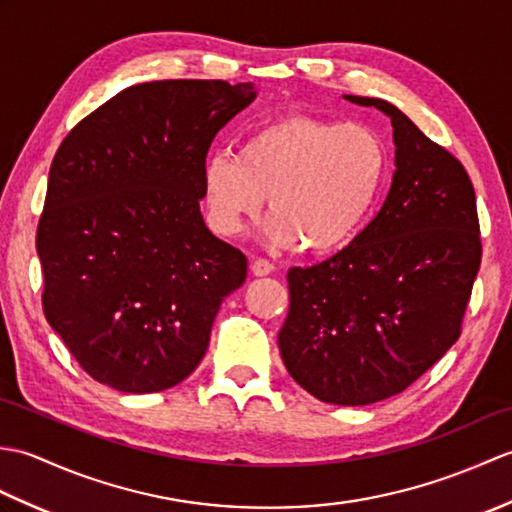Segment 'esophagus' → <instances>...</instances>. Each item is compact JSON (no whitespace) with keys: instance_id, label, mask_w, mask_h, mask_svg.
<instances>
[{"instance_id":"34e87169","label":"esophagus","mask_w":512,"mask_h":512,"mask_svg":"<svg viewBox=\"0 0 512 512\" xmlns=\"http://www.w3.org/2000/svg\"><path fill=\"white\" fill-rule=\"evenodd\" d=\"M250 270H253L255 277H266L275 270V266L268 262V259H255L253 264H250Z\"/></svg>"}]
</instances>
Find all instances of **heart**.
I'll use <instances>...</instances> for the list:
<instances>
[{"label":"heart","instance_id":"heart-1","mask_svg":"<svg viewBox=\"0 0 512 512\" xmlns=\"http://www.w3.org/2000/svg\"><path fill=\"white\" fill-rule=\"evenodd\" d=\"M387 176V149L365 125L314 116H281L255 129L235 156L202 167L211 226L239 235L264 209L277 246L312 255L341 250L361 233Z\"/></svg>","mask_w":512,"mask_h":512}]
</instances>
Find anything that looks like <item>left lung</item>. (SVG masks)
Returning a JSON list of instances; mask_svg holds the SVG:
<instances>
[{"label":"left lung","mask_w":512,"mask_h":512,"mask_svg":"<svg viewBox=\"0 0 512 512\" xmlns=\"http://www.w3.org/2000/svg\"><path fill=\"white\" fill-rule=\"evenodd\" d=\"M343 99L391 118L394 180L374 220L343 250L288 270L290 310L277 341L308 394L361 407L405 391L458 341L482 242L462 162L396 105Z\"/></svg>","instance_id":"obj_1"}]
</instances>
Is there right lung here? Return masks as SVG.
Here are the masks:
<instances>
[{
  "instance_id": "add662e5",
  "label": "right lung",
  "mask_w": 512,
  "mask_h": 512,
  "mask_svg": "<svg viewBox=\"0 0 512 512\" xmlns=\"http://www.w3.org/2000/svg\"><path fill=\"white\" fill-rule=\"evenodd\" d=\"M255 96L253 83H140L61 143L37 228L43 314L99 383L151 394L200 365L246 279L242 250L202 220V167Z\"/></svg>"
}]
</instances>
